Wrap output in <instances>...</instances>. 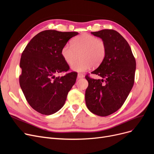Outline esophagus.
<instances>
[{"label": "esophagus", "mask_w": 154, "mask_h": 154, "mask_svg": "<svg viewBox=\"0 0 154 154\" xmlns=\"http://www.w3.org/2000/svg\"><path fill=\"white\" fill-rule=\"evenodd\" d=\"M84 75L82 74V73H78V75H77L78 79H81V78H84Z\"/></svg>", "instance_id": "1"}]
</instances>
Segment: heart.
Returning <instances> with one entry per match:
<instances>
[{"label":"heart","instance_id":"heart-1","mask_svg":"<svg viewBox=\"0 0 154 154\" xmlns=\"http://www.w3.org/2000/svg\"><path fill=\"white\" fill-rule=\"evenodd\" d=\"M106 54V46L103 40L88 33L75 38L71 45H65L61 50L62 57L69 65L72 64L79 56L80 59L71 66L73 70L78 72L89 70L92 65H99L104 60Z\"/></svg>","mask_w":154,"mask_h":154}]
</instances>
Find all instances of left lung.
Returning <instances> with one entry per match:
<instances>
[{
    "instance_id": "obj_1",
    "label": "left lung",
    "mask_w": 154,
    "mask_h": 154,
    "mask_svg": "<svg viewBox=\"0 0 154 154\" xmlns=\"http://www.w3.org/2000/svg\"><path fill=\"white\" fill-rule=\"evenodd\" d=\"M91 34L104 42L106 54L99 67L91 72L103 79L85 76L89 82L85 103L91 112L106 116L121 108L129 95L134 84L136 61L129 44L116 31L103 29Z\"/></svg>"
}]
</instances>
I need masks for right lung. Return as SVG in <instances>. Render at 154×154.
<instances>
[{
  "instance_id": "right-lung-1",
  "label": "right lung",
  "mask_w": 154,
  "mask_h": 154,
  "mask_svg": "<svg viewBox=\"0 0 154 154\" xmlns=\"http://www.w3.org/2000/svg\"><path fill=\"white\" fill-rule=\"evenodd\" d=\"M78 34L56 30L42 31L32 38L22 53L20 86L32 108L42 115H50L60 109L75 83V72L62 77H56L55 74L69 70L61 50Z\"/></svg>"
}]
</instances>
